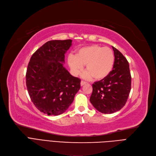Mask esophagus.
I'll list each match as a JSON object with an SVG mask.
<instances>
[{"instance_id":"obj_1","label":"esophagus","mask_w":156,"mask_h":156,"mask_svg":"<svg viewBox=\"0 0 156 156\" xmlns=\"http://www.w3.org/2000/svg\"><path fill=\"white\" fill-rule=\"evenodd\" d=\"M86 83H87L83 81V80H81V81H80V86H83V85L86 84Z\"/></svg>"}]
</instances>
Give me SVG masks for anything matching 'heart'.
I'll return each instance as SVG.
<instances>
[{
    "mask_svg": "<svg viewBox=\"0 0 156 156\" xmlns=\"http://www.w3.org/2000/svg\"><path fill=\"white\" fill-rule=\"evenodd\" d=\"M115 63V55L110 48L98 44H92L80 48L76 55H69L68 64L74 76L83 71L86 64L87 71L83 74L87 79L94 77L101 80L108 76Z\"/></svg>",
    "mask_w": 156,
    "mask_h": 156,
    "instance_id": "b5f03b06",
    "label": "heart"
}]
</instances>
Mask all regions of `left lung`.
Returning <instances> with one entry per match:
<instances>
[{"label":"left lung","instance_id":"1","mask_svg":"<svg viewBox=\"0 0 156 156\" xmlns=\"http://www.w3.org/2000/svg\"><path fill=\"white\" fill-rule=\"evenodd\" d=\"M115 63L112 71L105 79L92 84L90 103L103 114L120 110L126 103L131 90L129 64L122 53L112 46Z\"/></svg>","mask_w":156,"mask_h":156}]
</instances>
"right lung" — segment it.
<instances>
[{"label": "right lung", "mask_w": 156, "mask_h": 156, "mask_svg": "<svg viewBox=\"0 0 156 156\" xmlns=\"http://www.w3.org/2000/svg\"><path fill=\"white\" fill-rule=\"evenodd\" d=\"M72 41H48L32 55L26 74V87L32 103L48 115L63 114L80 88V79L63 66L64 54Z\"/></svg>", "instance_id": "add662e5"}]
</instances>
